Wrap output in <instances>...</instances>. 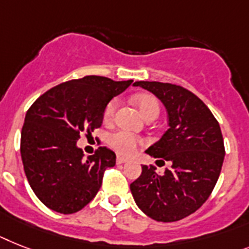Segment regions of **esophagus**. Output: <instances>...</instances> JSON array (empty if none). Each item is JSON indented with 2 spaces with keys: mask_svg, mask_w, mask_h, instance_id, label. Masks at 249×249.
Wrapping results in <instances>:
<instances>
[{
  "mask_svg": "<svg viewBox=\"0 0 249 249\" xmlns=\"http://www.w3.org/2000/svg\"><path fill=\"white\" fill-rule=\"evenodd\" d=\"M128 161V159H126V158L123 157H117V164H124Z\"/></svg>",
  "mask_w": 249,
  "mask_h": 249,
  "instance_id": "1",
  "label": "esophagus"
}]
</instances>
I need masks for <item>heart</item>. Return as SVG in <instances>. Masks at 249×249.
Instances as JSON below:
<instances>
[{"label": "heart", "mask_w": 249, "mask_h": 249, "mask_svg": "<svg viewBox=\"0 0 249 249\" xmlns=\"http://www.w3.org/2000/svg\"><path fill=\"white\" fill-rule=\"evenodd\" d=\"M135 103L139 107L140 112L142 113L143 117L147 114L155 113L159 114L160 106L158 99L154 95L150 94H140L135 98ZM117 106H118V100L113 99L107 104L106 109H104V120L110 121L116 113ZM108 142L110 146L116 150L117 153L122 154V155H132L137 150L140 145H142L143 140L141 137L128 132L126 129H118L116 132L110 133L108 136Z\"/></svg>", "instance_id": "obj_1"}]
</instances>
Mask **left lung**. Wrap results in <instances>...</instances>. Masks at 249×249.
<instances>
[{
	"mask_svg": "<svg viewBox=\"0 0 249 249\" xmlns=\"http://www.w3.org/2000/svg\"><path fill=\"white\" fill-rule=\"evenodd\" d=\"M165 107L169 128L146 153L172 169L158 174L142 165V173L129 188L137 206L157 221L172 223L202 206L213 192L223 166L224 140L219 122L202 100L179 85L136 81Z\"/></svg>",
	"mask_w": 249,
	"mask_h": 249,
	"instance_id": "8db88e82",
	"label": "left lung"
}]
</instances>
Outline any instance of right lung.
<instances>
[{"mask_svg": "<svg viewBox=\"0 0 249 249\" xmlns=\"http://www.w3.org/2000/svg\"><path fill=\"white\" fill-rule=\"evenodd\" d=\"M132 84L85 76L59 84L40 95L26 112L20 153L28 182L51 210L73 213L98 194L116 154L99 147L84 159L76 142L103 123L107 104Z\"/></svg>", "mask_w": 249, "mask_h": 249, "instance_id": "add662e5", "label": "right lung"}]
</instances>
